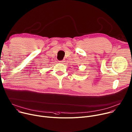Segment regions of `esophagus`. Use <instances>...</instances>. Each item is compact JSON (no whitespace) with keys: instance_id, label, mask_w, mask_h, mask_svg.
<instances>
[{"instance_id":"esophagus-1","label":"esophagus","mask_w":132,"mask_h":132,"mask_svg":"<svg viewBox=\"0 0 132 132\" xmlns=\"http://www.w3.org/2000/svg\"><path fill=\"white\" fill-rule=\"evenodd\" d=\"M59 62H60V63H63V62H64V60H62V61H59Z\"/></svg>"}]
</instances>
